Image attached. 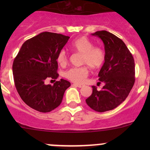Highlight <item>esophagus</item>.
Instances as JSON below:
<instances>
[{
    "mask_svg": "<svg viewBox=\"0 0 150 150\" xmlns=\"http://www.w3.org/2000/svg\"><path fill=\"white\" fill-rule=\"evenodd\" d=\"M74 86H77V87H78V88H81V87H83V85H81V84H78V83H74Z\"/></svg>",
    "mask_w": 150,
    "mask_h": 150,
    "instance_id": "esophagus-1",
    "label": "esophagus"
}]
</instances>
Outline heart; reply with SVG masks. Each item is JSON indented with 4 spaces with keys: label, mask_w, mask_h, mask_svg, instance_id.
Returning a JSON list of instances; mask_svg holds the SVG:
<instances>
[{
    "label": "heart",
    "mask_w": 150,
    "mask_h": 150,
    "mask_svg": "<svg viewBox=\"0 0 150 150\" xmlns=\"http://www.w3.org/2000/svg\"><path fill=\"white\" fill-rule=\"evenodd\" d=\"M70 48L75 52L82 54L81 64H86L93 69H98L103 65L105 61V51L99 46H94L93 42L86 37H81L74 40ZM68 57L65 51L62 50L57 56V62L61 65L67 63ZM89 70L87 66L73 67L66 72L67 79L77 83H82L88 75Z\"/></svg>",
    "instance_id": "1"
}]
</instances>
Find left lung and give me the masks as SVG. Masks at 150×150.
Here are the masks:
<instances>
[{
  "label": "left lung",
  "instance_id": "8db88e82",
  "mask_svg": "<svg viewBox=\"0 0 150 150\" xmlns=\"http://www.w3.org/2000/svg\"><path fill=\"white\" fill-rule=\"evenodd\" d=\"M102 39L105 61L99 72V81L104 83L101 91L93 86L92 94L86 104L96 112L116 108L125 101L135 82V64L132 54L121 39L105 30L93 33Z\"/></svg>",
  "mask_w": 150,
  "mask_h": 150
}]
</instances>
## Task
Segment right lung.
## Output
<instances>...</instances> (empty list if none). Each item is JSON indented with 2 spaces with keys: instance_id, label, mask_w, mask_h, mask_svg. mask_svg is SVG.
<instances>
[{
  "instance_id": "right-lung-1",
  "label": "right lung",
  "mask_w": 150,
  "mask_h": 150,
  "mask_svg": "<svg viewBox=\"0 0 150 150\" xmlns=\"http://www.w3.org/2000/svg\"><path fill=\"white\" fill-rule=\"evenodd\" d=\"M69 36L43 32L26 40L15 57L12 66L16 91L27 105L48 112L60 105L70 83L61 79L53 86L46 79H57V56L69 40Z\"/></svg>"
}]
</instances>
